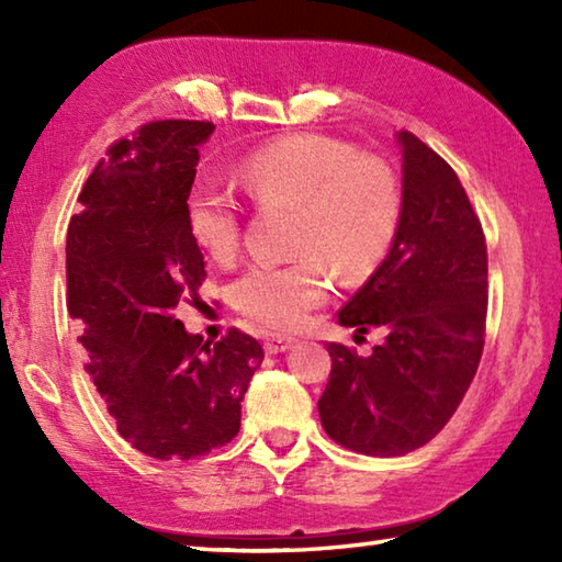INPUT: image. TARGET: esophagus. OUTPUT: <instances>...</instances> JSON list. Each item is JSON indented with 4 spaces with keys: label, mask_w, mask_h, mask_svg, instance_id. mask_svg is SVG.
Segmentation results:
<instances>
[{
    "label": "esophagus",
    "mask_w": 562,
    "mask_h": 562,
    "mask_svg": "<svg viewBox=\"0 0 562 562\" xmlns=\"http://www.w3.org/2000/svg\"><path fill=\"white\" fill-rule=\"evenodd\" d=\"M292 345H294V337L270 335L265 339V351H268V355H280V351H288Z\"/></svg>",
    "instance_id": "esophagus-1"
}]
</instances>
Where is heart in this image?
<instances>
[{"instance_id": "obj_1", "label": "heart", "mask_w": 562, "mask_h": 562, "mask_svg": "<svg viewBox=\"0 0 562 562\" xmlns=\"http://www.w3.org/2000/svg\"><path fill=\"white\" fill-rule=\"evenodd\" d=\"M255 203L292 207L284 265H258L233 288L235 307L270 329L300 327L327 297L329 270L361 282L382 268L402 227L404 198L394 168L325 133H290L268 140L237 166ZM186 225L215 262H233L243 240L240 205L217 188L198 186L186 198Z\"/></svg>"}]
</instances>
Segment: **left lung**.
<instances>
[{
  "instance_id": "1",
  "label": "left lung",
  "mask_w": 562,
  "mask_h": 562,
  "mask_svg": "<svg viewBox=\"0 0 562 562\" xmlns=\"http://www.w3.org/2000/svg\"><path fill=\"white\" fill-rule=\"evenodd\" d=\"M404 158L402 227L372 278L339 310L357 337L384 329L369 357L329 341L317 408L329 439L357 453L422 449L459 408L486 339L488 252L459 176L414 133Z\"/></svg>"
}]
</instances>
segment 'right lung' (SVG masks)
<instances>
[{
  "label": "right lung",
  "mask_w": 562,
  "mask_h": 562,
  "mask_svg": "<svg viewBox=\"0 0 562 562\" xmlns=\"http://www.w3.org/2000/svg\"><path fill=\"white\" fill-rule=\"evenodd\" d=\"M211 121H154L99 160L66 235V302L83 327L87 372L133 449L188 461L231 443L265 351L231 329L188 335L178 302L198 300L205 262L186 225L198 146Z\"/></svg>",
  "instance_id": "1"
}]
</instances>
